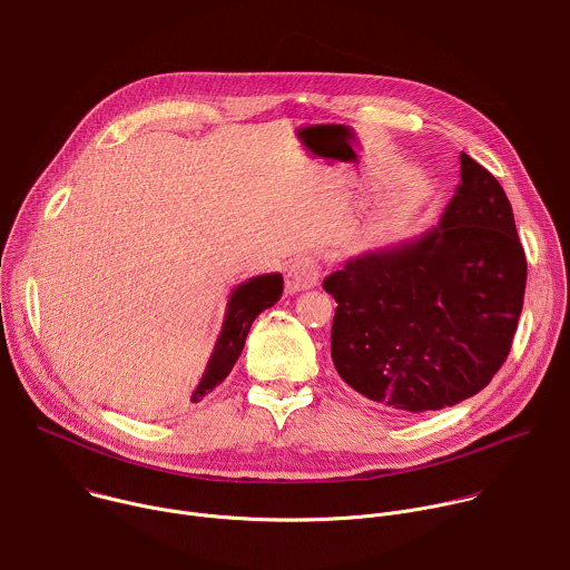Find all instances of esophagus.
<instances>
[{"mask_svg":"<svg viewBox=\"0 0 570 570\" xmlns=\"http://www.w3.org/2000/svg\"><path fill=\"white\" fill-rule=\"evenodd\" d=\"M320 279V262L315 257H299L286 271V291L299 293L313 288Z\"/></svg>","mask_w":570,"mask_h":570,"instance_id":"34e87169","label":"esophagus"}]
</instances>
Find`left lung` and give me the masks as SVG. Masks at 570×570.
Masks as SVG:
<instances>
[{
	"label": "left lung",
	"mask_w": 570,
	"mask_h": 570,
	"mask_svg": "<svg viewBox=\"0 0 570 570\" xmlns=\"http://www.w3.org/2000/svg\"><path fill=\"white\" fill-rule=\"evenodd\" d=\"M525 255L499 180L461 154V183L428 233L346 259L331 357L342 381L396 412L479 394L505 362L523 306Z\"/></svg>",
	"instance_id": "8db88e82"
}]
</instances>
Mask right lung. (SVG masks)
<instances>
[{"label":"right lung","mask_w":570,"mask_h":570,"mask_svg":"<svg viewBox=\"0 0 570 570\" xmlns=\"http://www.w3.org/2000/svg\"><path fill=\"white\" fill-rule=\"evenodd\" d=\"M282 291H284V279L279 273L257 275L233 288L226 304V315H224L219 337L215 342V348L210 353V360L206 364V371L202 375L197 390L193 392V396H189V403L204 401L217 385L226 381V375L233 371L235 362L244 351V344L255 317L262 311L271 308L282 297Z\"/></svg>","instance_id":"right-lung-1"}]
</instances>
